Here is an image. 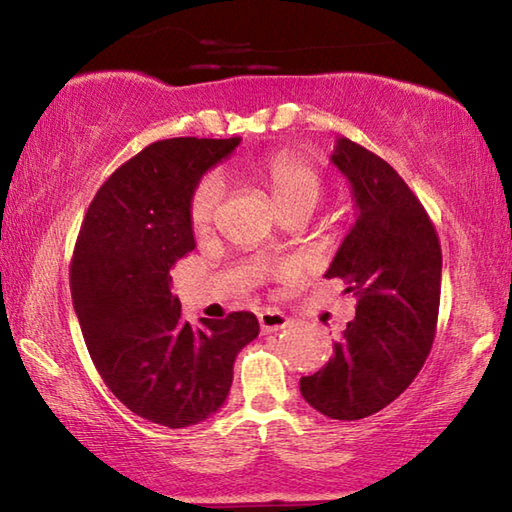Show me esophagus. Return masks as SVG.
Here are the masks:
<instances>
[{
  "label": "esophagus",
  "instance_id": "esophagus-1",
  "mask_svg": "<svg viewBox=\"0 0 512 512\" xmlns=\"http://www.w3.org/2000/svg\"><path fill=\"white\" fill-rule=\"evenodd\" d=\"M257 318H259V327H262L264 334L280 332V329L289 327V323H291V320L284 316L282 311H277V309H264Z\"/></svg>",
  "mask_w": 512,
  "mask_h": 512
}]
</instances>
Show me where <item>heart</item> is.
Masks as SVG:
<instances>
[{"label":"heart","mask_w":512,"mask_h":512,"mask_svg":"<svg viewBox=\"0 0 512 512\" xmlns=\"http://www.w3.org/2000/svg\"><path fill=\"white\" fill-rule=\"evenodd\" d=\"M255 176L266 187L268 196L284 216L293 212H311L325 196V180L314 164L293 153H275L255 167ZM223 196L219 176H205L196 185L189 216L194 228L203 230L214 221Z\"/></svg>","instance_id":"b5f03b06"}]
</instances>
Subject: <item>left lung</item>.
<instances>
[{"label":"left lung","mask_w":512,"mask_h":512,"mask_svg":"<svg viewBox=\"0 0 512 512\" xmlns=\"http://www.w3.org/2000/svg\"><path fill=\"white\" fill-rule=\"evenodd\" d=\"M334 167L350 180L357 221L325 277L357 296V316L327 366L300 379L305 400L332 420H361L400 397L427 361L440 307L436 228L391 164L348 137Z\"/></svg>","instance_id":"left-lung-1"}]
</instances>
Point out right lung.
<instances>
[{
    "label": "right lung",
    "mask_w": 512,
    "mask_h": 512,
    "mask_svg": "<svg viewBox=\"0 0 512 512\" xmlns=\"http://www.w3.org/2000/svg\"><path fill=\"white\" fill-rule=\"evenodd\" d=\"M239 142L173 137L121 164L85 212L69 266L101 379L126 409L169 429L221 409L237 354L259 334L250 311L192 327L169 289V268L196 246L189 201L198 180Z\"/></svg>",
    "instance_id": "right-lung-1"
}]
</instances>
